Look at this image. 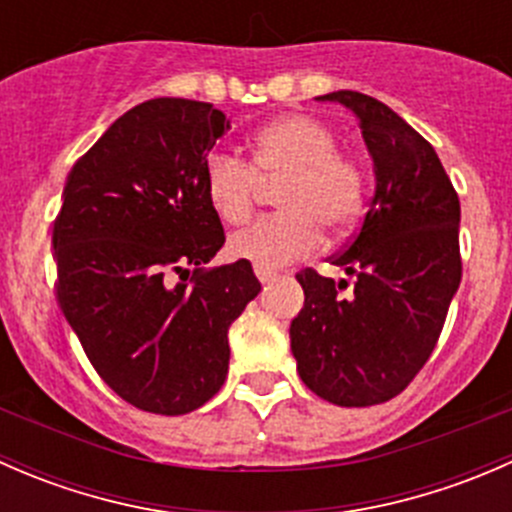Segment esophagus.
<instances>
[{"mask_svg": "<svg viewBox=\"0 0 512 512\" xmlns=\"http://www.w3.org/2000/svg\"><path fill=\"white\" fill-rule=\"evenodd\" d=\"M255 275H257V280L262 282V285H267V282L275 280L277 272L275 270H265V267H255Z\"/></svg>", "mask_w": 512, "mask_h": 512, "instance_id": "obj_1", "label": "esophagus"}]
</instances>
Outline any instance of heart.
<instances>
[{
  "instance_id": "b5f03b06",
  "label": "heart",
  "mask_w": 512,
  "mask_h": 512,
  "mask_svg": "<svg viewBox=\"0 0 512 512\" xmlns=\"http://www.w3.org/2000/svg\"><path fill=\"white\" fill-rule=\"evenodd\" d=\"M257 177L265 183L282 180L275 193L282 213L235 232L227 252L265 270L309 255L322 240V227L347 230L364 200L359 163L339 153L332 128L312 116H282L252 133L250 165L230 153H208L203 190L225 225L250 218L260 190Z\"/></svg>"
}]
</instances>
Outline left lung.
I'll return each instance as SVG.
<instances>
[{
    "label": "left lung",
    "instance_id": "obj_1",
    "mask_svg": "<svg viewBox=\"0 0 512 512\" xmlns=\"http://www.w3.org/2000/svg\"><path fill=\"white\" fill-rule=\"evenodd\" d=\"M359 121L374 163V198L332 265L354 277L299 272L304 307L289 327L299 379L337 406H374L411 384L438 342L461 285V203L431 143L386 103L334 91Z\"/></svg>",
    "mask_w": 512,
    "mask_h": 512
}]
</instances>
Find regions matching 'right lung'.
Returning a JSON list of instances; mask_svg holds the SVG:
<instances>
[{
  "instance_id": "obj_1",
  "label": "right lung",
  "mask_w": 512,
  "mask_h": 512,
  "mask_svg": "<svg viewBox=\"0 0 512 512\" xmlns=\"http://www.w3.org/2000/svg\"><path fill=\"white\" fill-rule=\"evenodd\" d=\"M227 128L213 103L151 98L116 118L64 185L51 237L61 312L98 376L151 414H190L218 394L227 329L262 289L250 262L200 270L225 242L203 163Z\"/></svg>"
}]
</instances>
